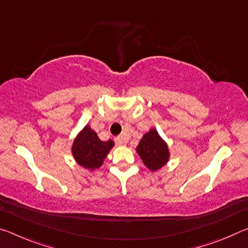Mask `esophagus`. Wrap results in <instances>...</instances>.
<instances>
[{
    "label": "esophagus",
    "instance_id": "esophagus-1",
    "mask_svg": "<svg viewBox=\"0 0 248 248\" xmlns=\"http://www.w3.org/2000/svg\"><path fill=\"white\" fill-rule=\"evenodd\" d=\"M127 141H128V139L124 136H118L115 138V142L118 145H124L125 143H127Z\"/></svg>",
    "mask_w": 248,
    "mask_h": 248
}]
</instances>
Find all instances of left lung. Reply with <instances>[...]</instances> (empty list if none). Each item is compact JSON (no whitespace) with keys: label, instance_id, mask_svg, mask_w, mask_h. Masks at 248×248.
Segmentation results:
<instances>
[{"label":"left lung","instance_id":"1","mask_svg":"<svg viewBox=\"0 0 248 248\" xmlns=\"http://www.w3.org/2000/svg\"><path fill=\"white\" fill-rule=\"evenodd\" d=\"M137 152L144 165L151 170H157L169 161V148L155 129H151L142 138Z\"/></svg>","mask_w":248,"mask_h":248}]
</instances>
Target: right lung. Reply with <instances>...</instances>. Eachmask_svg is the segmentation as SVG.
<instances>
[{
    "label": "right lung",
    "instance_id": "add662e5",
    "mask_svg": "<svg viewBox=\"0 0 248 248\" xmlns=\"http://www.w3.org/2000/svg\"><path fill=\"white\" fill-rule=\"evenodd\" d=\"M114 142L111 140H99L97 133L86 125L74 140L72 153L78 164L87 170H95L103 164Z\"/></svg>",
    "mask_w": 248,
    "mask_h": 248
}]
</instances>
